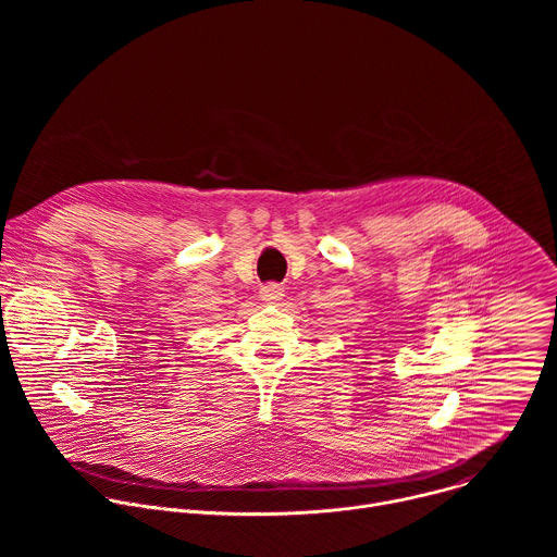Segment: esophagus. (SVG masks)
Returning a JSON list of instances; mask_svg holds the SVG:
<instances>
[{
	"label": "esophagus",
	"mask_w": 557,
	"mask_h": 557,
	"mask_svg": "<svg viewBox=\"0 0 557 557\" xmlns=\"http://www.w3.org/2000/svg\"><path fill=\"white\" fill-rule=\"evenodd\" d=\"M260 297L267 301V304H275L284 297V288L280 284H267L260 288Z\"/></svg>",
	"instance_id": "34e87169"
}]
</instances>
